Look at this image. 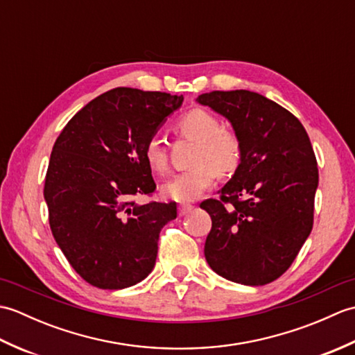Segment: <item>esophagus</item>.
I'll list each match as a JSON object with an SVG mask.
<instances>
[{
  "mask_svg": "<svg viewBox=\"0 0 355 355\" xmlns=\"http://www.w3.org/2000/svg\"><path fill=\"white\" fill-rule=\"evenodd\" d=\"M192 210H193V206H191V205H182V206L178 207V212H180V215H182V216L191 214Z\"/></svg>",
  "mask_w": 355,
  "mask_h": 355,
  "instance_id": "34e87169",
  "label": "esophagus"
}]
</instances>
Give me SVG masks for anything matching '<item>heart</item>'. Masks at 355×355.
<instances>
[{
  "label": "heart",
  "mask_w": 355,
  "mask_h": 355,
  "mask_svg": "<svg viewBox=\"0 0 355 355\" xmlns=\"http://www.w3.org/2000/svg\"><path fill=\"white\" fill-rule=\"evenodd\" d=\"M177 131L197 141L192 164L195 168L178 173L162 187L166 198L189 202L198 200L214 186L216 175H230L238 169L243 157V145L238 135L224 130L220 119L206 110L195 108L178 119ZM143 155L157 173L168 171V153L160 134H153L143 148Z\"/></svg>",
  "instance_id": "1"
}]
</instances>
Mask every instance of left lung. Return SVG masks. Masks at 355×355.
<instances>
[{
    "instance_id": "1",
    "label": "left lung",
    "mask_w": 355,
    "mask_h": 355,
    "mask_svg": "<svg viewBox=\"0 0 355 355\" xmlns=\"http://www.w3.org/2000/svg\"><path fill=\"white\" fill-rule=\"evenodd\" d=\"M230 122L243 157L220 193L200 207L212 218L206 261L232 282H273L296 259L313 229L318 162L297 117L247 89L197 97Z\"/></svg>"
}]
</instances>
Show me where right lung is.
Returning <instances> with one entry per match:
<instances>
[{
  "label": "right lung",
  "instance_id": "right-lung-1",
  "mask_svg": "<svg viewBox=\"0 0 355 355\" xmlns=\"http://www.w3.org/2000/svg\"><path fill=\"white\" fill-rule=\"evenodd\" d=\"M183 96L119 87L87 103L53 146L44 198L53 236L76 273L102 290L143 281L175 202L137 205L155 191L143 148Z\"/></svg>",
  "mask_w": 355,
  "mask_h": 355
}]
</instances>
